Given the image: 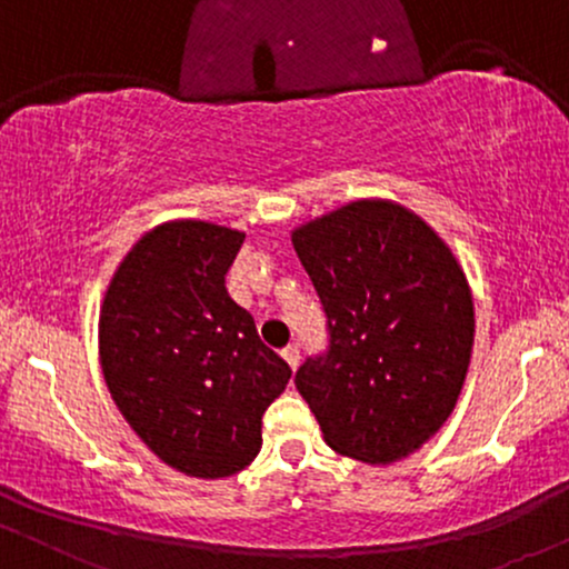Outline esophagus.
Listing matches in <instances>:
<instances>
[{
    "label": "esophagus",
    "instance_id": "obj_1",
    "mask_svg": "<svg viewBox=\"0 0 569 569\" xmlns=\"http://www.w3.org/2000/svg\"><path fill=\"white\" fill-rule=\"evenodd\" d=\"M280 356H283V361L289 363V367H291L293 371H297V367H299V358H302V356H299V348H297V345H286V348L280 350Z\"/></svg>",
    "mask_w": 569,
    "mask_h": 569
}]
</instances>
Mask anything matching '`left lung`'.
<instances>
[{
  "mask_svg": "<svg viewBox=\"0 0 569 569\" xmlns=\"http://www.w3.org/2000/svg\"><path fill=\"white\" fill-rule=\"evenodd\" d=\"M326 312L329 348L297 390L339 455L396 462L452 415L473 348L462 267L417 213L358 200L291 234Z\"/></svg>",
  "mask_w": 569,
  "mask_h": 569,
  "instance_id": "8db88e82",
  "label": "left lung"
}]
</instances>
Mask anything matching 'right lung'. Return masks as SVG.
I'll return each instance as SVG.
<instances>
[{
	"instance_id": "1",
	"label": "right lung",
	"mask_w": 569,
	"mask_h": 569,
	"mask_svg": "<svg viewBox=\"0 0 569 569\" xmlns=\"http://www.w3.org/2000/svg\"><path fill=\"white\" fill-rule=\"evenodd\" d=\"M243 232L171 221L117 267L98 356L117 409L162 462L198 479L243 471L291 369L227 293Z\"/></svg>"
}]
</instances>
